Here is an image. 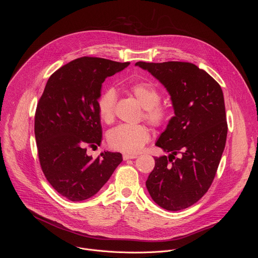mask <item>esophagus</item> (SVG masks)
<instances>
[{
	"instance_id": "esophagus-1",
	"label": "esophagus",
	"mask_w": 258,
	"mask_h": 258,
	"mask_svg": "<svg viewBox=\"0 0 258 258\" xmlns=\"http://www.w3.org/2000/svg\"><path fill=\"white\" fill-rule=\"evenodd\" d=\"M137 157H138V155H135V154H127V153H125V154H123V155H122V158H123V160L135 159V158H137Z\"/></svg>"
}]
</instances>
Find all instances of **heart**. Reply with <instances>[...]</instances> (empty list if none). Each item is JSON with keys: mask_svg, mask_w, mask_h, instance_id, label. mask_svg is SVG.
Masks as SVG:
<instances>
[{"mask_svg": "<svg viewBox=\"0 0 258 258\" xmlns=\"http://www.w3.org/2000/svg\"><path fill=\"white\" fill-rule=\"evenodd\" d=\"M131 94L137 99L145 109V118L154 126H161L167 118L166 110L159 106L161 95L158 90L148 83H136L130 87ZM116 93L113 89L105 90L98 99L97 108L100 118L111 123L115 115ZM151 138V133L146 125L120 124L110 130L107 141L112 149L125 152L137 153Z\"/></svg>", "mask_w": 258, "mask_h": 258, "instance_id": "obj_1", "label": "heart"}]
</instances>
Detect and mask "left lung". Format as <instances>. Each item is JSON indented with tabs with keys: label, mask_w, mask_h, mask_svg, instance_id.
I'll list each match as a JSON object with an SVG mask.
<instances>
[{
	"label": "left lung",
	"mask_w": 258,
	"mask_h": 258,
	"mask_svg": "<svg viewBox=\"0 0 258 258\" xmlns=\"http://www.w3.org/2000/svg\"><path fill=\"white\" fill-rule=\"evenodd\" d=\"M166 88L174 116L156 146L168 157H155L146 181L154 202L177 211L201 199L210 188L225 150L228 123L222 88L193 63L137 62Z\"/></svg>",
	"instance_id": "left-lung-1"
}]
</instances>
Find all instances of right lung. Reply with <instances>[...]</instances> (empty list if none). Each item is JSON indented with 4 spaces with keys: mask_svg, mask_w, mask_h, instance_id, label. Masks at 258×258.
Segmentation results:
<instances>
[{
    "mask_svg": "<svg viewBox=\"0 0 258 258\" xmlns=\"http://www.w3.org/2000/svg\"><path fill=\"white\" fill-rule=\"evenodd\" d=\"M128 65L97 57L73 60L50 77L36 106L34 135L42 170L70 201L97 194L122 161L120 153L108 151L93 159L87 147L102 141L97 108L102 84Z\"/></svg>",
    "mask_w": 258,
    "mask_h": 258,
    "instance_id": "1",
    "label": "right lung"
}]
</instances>
